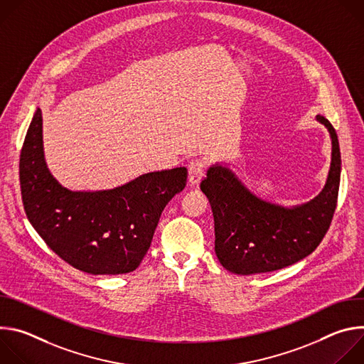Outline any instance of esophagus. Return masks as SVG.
Returning a JSON list of instances; mask_svg holds the SVG:
<instances>
[{
	"label": "esophagus",
	"instance_id": "esophagus-1",
	"mask_svg": "<svg viewBox=\"0 0 364 364\" xmlns=\"http://www.w3.org/2000/svg\"><path fill=\"white\" fill-rule=\"evenodd\" d=\"M204 176V163L201 160H194L188 164V184L197 186Z\"/></svg>",
	"mask_w": 364,
	"mask_h": 364
}]
</instances>
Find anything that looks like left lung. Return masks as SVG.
Masks as SVG:
<instances>
[{
	"label": "left lung",
	"mask_w": 364,
	"mask_h": 364,
	"mask_svg": "<svg viewBox=\"0 0 364 364\" xmlns=\"http://www.w3.org/2000/svg\"><path fill=\"white\" fill-rule=\"evenodd\" d=\"M331 138V164L324 188L313 200L285 207L252 193L226 166L213 164L200 183L215 218V252L237 275L272 272L314 252L326 236L340 187L341 155L336 129L321 115Z\"/></svg>",
	"instance_id": "obj_1"
}]
</instances>
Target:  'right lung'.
<instances>
[{"instance_id":"obj_1","label":"right lung","mask_w":364,"mask_h":364,"mask_svg":"<svg viewBox=\"0 0 364 364\" xmlns=\"http://www.w3.org/2000/svg\"><path fill=\"white\" fill-rule=\"evenodd\" d=\"M187 168L142 174L109 190L75 191L50 173L37 108L20 155L26 215L46 245L92 275L135 271L149 249L167 203L186 187Z\"/></svg>"}]
</instances>
